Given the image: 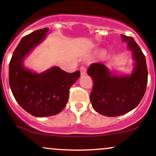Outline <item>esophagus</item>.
I'll use <instances>...</instances> for the list:
<instances>
[{"instance_id": "1", "label": "esophagus", "mask_w": 156, "mask_h": 156, "mask_svg": "<svg viewBox=\"0 0 156 156\" xmlns=\"http://www.w3.org/2000/svg\"><path fill=\"white\" fill-rule=\"evenodd\" d=\"M80 75H81V76H84V75L87 74V69H86L84 67H80Z\"/></svg>"}]
</instances>
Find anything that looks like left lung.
<instances>
[{"mask_svg":"<svg viewBox=\"0 0 156 156\" xmlns=\"http://www.w3.org/2000/svg\"><path fill=\"white\" fill-rule=\"evenodd\" d=\"M128 43L135 61L129 76L112 74L104 64H90L87 73L92 77L93 88L90 94L92 107L106 117H117L130 112L139 104L147 84V67L145 55L131 37L121 35Z\"/></svg>","mask_w":156,"mask_h":156,"instance_id":"obj_1","label":"left lung"}]
</instances>
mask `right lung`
I'll use <instances>...</instances> for the list:
<instances>
[{
	"instance_id": "obj_1",
	"label": "right lung",
	"mask_w": 156,
	"mask_h": 156,
	"mask_svg": "<svg viewBox=\"0 0 156 156\" xmlns=\"http://www.w3.org/2000/svg\"><path fill=\"white\" fill-rule=\"evenodd\" d=\"M48 31V28H44L23 37L9 62V82L12 94L25 111L37 117L62 112L67 103L69 88L80 75L78 70L68 73L58 67L38 74L24 67V58L44 40Z\"/></svg>"
}]
</instances>
